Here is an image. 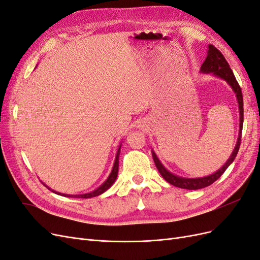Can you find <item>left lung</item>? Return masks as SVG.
<instances>
[{
    "label": "left lung",
    "mask_w": 260,
    "mask_h": 260,
    "mask_svg": "<svg viewBox=\"0 0 260 260\" xmlns=\"http://www.w3.org/2000/svg\"><path fill=\"white\" fill-rule=\"evenodd\" d=\"M201 73L203 74H212L214 76L221 78L222 80L226 81L228 84L231 86V89L237 95L238 100V104H239V112H240V128H239V137L237 144H235V147L233 149V152L231 156L229 157V159L226 160V162L223 165V166L214 172L212 175L203 177V178H183V177H179L172 174L169 170L165 168L164 165L160 162L158 159V157L155 154L154 151H152L153 155V159L156 165L157 169H158L159 174L161 177L167 181L168 183L175 185L180 188H186V190H199V188L206 187L210 184L215 182L216 180H218L223 172L226 170V168L230 166V165L233 162V160L237 157V154L240 149L241 145V137H242V129H243V95H242V91L240 85L235 79V77L233 75V72L230 68V65L228 64V61L225 60L224 56L221 54L218 49H216L214 45L209 44L208 45V51H207V57L205 61L203 62V65L201 66Z\"/></svg>",
    "instance_id": "1"
}]
</instances>
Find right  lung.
Returning a JSON list of instances; mask_svg holds the SVG:
<instances>
[{
	"instance_id": "add662e5",
	"label": "right lung",
	"mask_w": 260,
	"mask_h": 260,
	"mask_svg": "<svg viewBox=\"0 0 260 260\" xmlns=\"http://www.w3.org/2000/svg\"><path fill=\"white\" fill-rule=\"evenodd\" d=\"M120 147L121 145L119 146V148H118L117 151V154H116V158H115V162H114V166H113V169H112V172L111 175L108 176V178L106 179V181L104 183H102L96 190H94L90 193H85V194H76V195H70V194H64V193H59V192H56L52 190V188H50L48 185H45L46 187L49 188V190H51L53 193H56L58 195H61V196H66V198H76V199H90V198H94V196H99L101 195L102 193H104L105 191H107L109 187H111L114 182L117 179V175H118V167H119V154H120Z\"/></svg>"
}]
</instances>
